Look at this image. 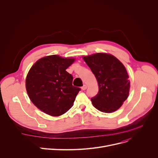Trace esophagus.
Listing matches in <instances>:
<instances>
[{"label": "esophagus", "instance_id": "34e87169", "mask_svg": "<svg viewBox=\"0 0 158 158\" xmlns=\"http://www.w3.org/2000/svg\"><path fill=\"white\" fill-rule=\"evenodd\" d=\"M86 88H87V86L85 85H83V86H82L81 87V89H82V90H85Z\"/></svg>", "mask_w": 158, "mask_h": 158}]
</instances>
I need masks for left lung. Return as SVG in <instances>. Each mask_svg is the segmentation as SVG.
I'll use <instances>...</instances> for the list:
<instances>
[{
    "label": "left lung",
    "mask_w": 158,
    "mask_h": 158,
    "mask_svg": "<svg viewBox=\"0 0 158 158\" xmlns=\"http://www.w3.org/2000/svg\"><path fill=\"white\" fill-rule=\"evenodd\" d=\"M82 59L95 75L98 92L91 98L96 109L104 113L118 110L127 98L130 81L122 62L110 54L99 52L82 56Z\"/></svg>",
    "instance_id": "8db88e82"
}]
</instances>
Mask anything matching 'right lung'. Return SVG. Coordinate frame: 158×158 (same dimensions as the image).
Returning <instances> with one entry per match:
<instances>
[{
    "instance_id": "1",
    "label": "right lung",
    "mask_w": 158,
    "mask_h": 158,
    "mask_svg": "<svg viewBox=\"0 0 158 158\" xmlns=\"http://www.w3.org/2000/svg\"><path fill=\"white\" fill-rule=\"evenodd\" d=\"M75 60L51 55L41 57L31 66L26 88L30 100L40 110L59 117L73 106L80 88L73 86V77L66 70Z\"/></svg>"
}]
</instances>
